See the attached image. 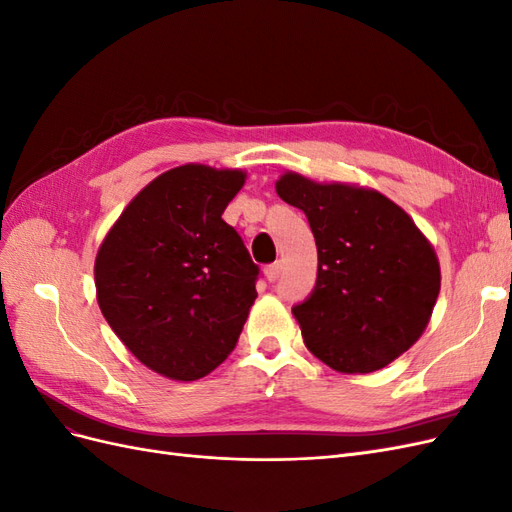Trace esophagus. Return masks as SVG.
<instances>
[{"instance_id":"34e87169","label":"esophagus","mask_w":512,"mask_h":512,"mask_svg":"<svg viewBox=\"0 0 512 512\" xmlns=\"http://www.w3.org/2000/svg\"><path fill=\"white\" fill-rule=\"evenodd\" d=\"M282 269H284V265H282V262H280V260H277V262H273V265H269V267L265 269V275H267V280H269V282H277V280H280V275H282Z\"/></svg>"}]
</instances>
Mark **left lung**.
Segmentation results:
<instances>
[{"mask_svg":"<svg viewBox=\"0 0 512 512\" xmlns=\"http://www.w3.org/2000/svg\"><path fill=\"white\" fill-rule=\"evenodd\" d=\"M275 190L307 215L318 247L309 297L292 307L307 350L344 374H369L423 335L440 265L410 215L380 192L286 173Z\"/></svg>","mask_w":512,"mask_h":512,"instance_id":"obj_1","label":"left lung"}]
</instances>
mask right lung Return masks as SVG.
<instances>
[{
    "label": "right lung",
    "instance_id": "obj_1",
    "mask_svg": "<svg viewBox=\"0 0 512 512\" xmlns=\"http://www.w3.org/2000/svg\"><path fill=\"white\" fill-rule=\"evenodd\" d=\"M241 170L185 164L123 209L96 256L98 305L115 335L158 374L190 382L235 350L258 265L222 213Z\"/></svg>",
    "mask_w": 512,
    "mask_h": 512
}]
</instances>
